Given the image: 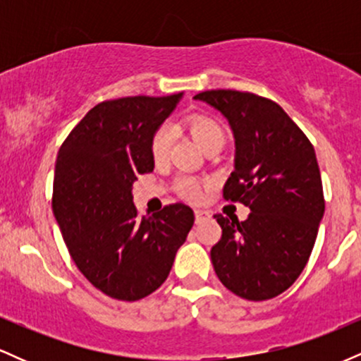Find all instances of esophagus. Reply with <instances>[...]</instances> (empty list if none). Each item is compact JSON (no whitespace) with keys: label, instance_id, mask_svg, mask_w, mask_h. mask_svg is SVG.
I'll use <instances>...</instances> for the list:
<instances>
[{"label":"esophagus","instance_id":"obj_1","mask_svg":"<svg viewBox=\"0 0 361 361\" xmlns=\"http://www.w3.org/2000/svg\"><path fill=\"white\" fill-rule=\"evenodd\" d=\"M207 217V212H204V210H195V219H197V222H200L202 219Z\"/></svg>","mask_w":361,"mask_h":361}]
</instances>
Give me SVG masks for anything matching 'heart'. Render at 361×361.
<instances>
[{
	"instance_id": "1",
	"label": "heart",
	"mask_w": 361,
	"mask_h": 361,
	"mask_svg": "<svg viewBox=\"0 0 361 361\" xmlns=\"http://www.w3.org/2000/svg\"><path fill=\"white\" fill-rule=\"evenodd\" d=\"M190 132H192L193 139L197 140L198 146L202 151L212 147V146H224L226 144V130L217 120L207 115H197L188 122ZM173 142V128L168 123L156 128L151 139V156L154 161H164L166 159L169 147ZM180 190L185 197L188 198H198L200 197V186L192 178H181L180 180Z\"/></svg>"
}]
</instances>
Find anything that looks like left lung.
Returning <instances> with one entry per match:
<instances>
[{"instance_id": "obj_1", "label": "left lung", "mask_w": 361, "mask_h": 361, "mask_svg": "<svg viewBox=\"0 0 361 361\" xmlns=\"http://www.w3.org/2000/svg\"><path fill=\"white\" fill-rule=\"evenodd\" d=\"M195 100L229 122L235 152L224 198L251 210L243 222L214 215L222 227L210 251L214 270L243 299H273L299 279L324 217L316 152L275 102L233 90L204 91Z\"/></svg>"}]
</instances>
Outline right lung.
<instances>
[{
  "label": "right lung",
  "instance_id": "add662e5",
  "mask_svg": "<svg viewBox=\"0 0 361 361\" xmlns=\"http://www.w3.org/2000/svg\"><path fill=\"white\" fill-rule=\"evenodd\" d=\"M183 93L103 102L59 149L52 209L80 271L111 299L134 302L163 285L193 227L188 205L139 217L137 175L151 173V139Z\"/></svg>",
  "mask_w": 361,
  "mask_h": 361
}]
</instances>
